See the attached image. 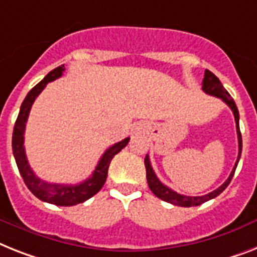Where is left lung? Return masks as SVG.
<instances>
[{"label":"left lung","mask_w":257,"mask_h":257,"mask_svg":"<svg viewBox=\"0 0 257 257\" xmlns=\"http://www.w3.org/2000/svg\"><path fill=\"white\" fill-rule=\"evenodd\" d=\"M202 90L205 93L210 95H214V97H218L223 101L226 105H228L231 110H232V113H234L235 116V123H236V133H238V143H239V154H238V160L235 163L234 168L231 171L230 176H228V179L222 184V185L218 188V189L213 190L209 194H205V196H200V197H190V196H184V194H180V193L175 192V190H172L171 188H168L167 185H164L160 180L158 179V176L155 175L154 169H152L151 162H150V158H148V155L144 159V165H146V172H147V182L148 186H150V189L151 192L154 193L155 196L160 198V200L165 201V202H169L172 205H176V206H182V207H190V206H198L201 203L206 202L209 200H213L217 196H219L220 193L223 192L226 188L228 186V184L231 182L232 177H234L235 169L238 167L239 159H240L241 155V134H240V128H239V111L238 107L235 105V101L232 99L228 92L226 89L223 88L222 85V82L219 81V78L217 76L214 75L213 72H210L209 69L205 71V77H203L202 81Z\"/></svg>","instance_id":"obj_1"}]
</instances>
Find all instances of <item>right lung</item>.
<instances>
[{
	"label": "right lung",
	"instance_id": "obj_1",
	"mask_svg": "<svg viewBox=\"0 0 257 257\" xmlns=\"http://www.w3.org/2000/svg\"><path fill=\"white\" fill-rule=\"evenodd\" d=\"M65 71L64 65L55 68L54 71H51L46 77L34 86L29 93L26 98L23 99L21 110H19L18 118L14 124V131H13V154L16 158L17 167L19 169V173L22 176L23 181L26 186L33 193L34 196L38 197L40 201L44 202L54 203L57 206H73L77 203H81L84 201L89 200L90 197L99 192L107 177V169H109L110 162L113 160L118 152L124 148L130 141V138H126L123 141L118 142L110 148H107L103 155L99 159L98 164L93 171L92 176L84 182L76 184V185H60V184H50L43 180H40L31 168H30L29 162H27L26 152H25V130H26V122L29 118L30 110L33 106L34 101L37 98L40 92L46 88L48 82L54 81L56 78L63 75Z\"/></svg>",
	"mask_w": 257,
	"mask_h": 257
}]
</instances>
